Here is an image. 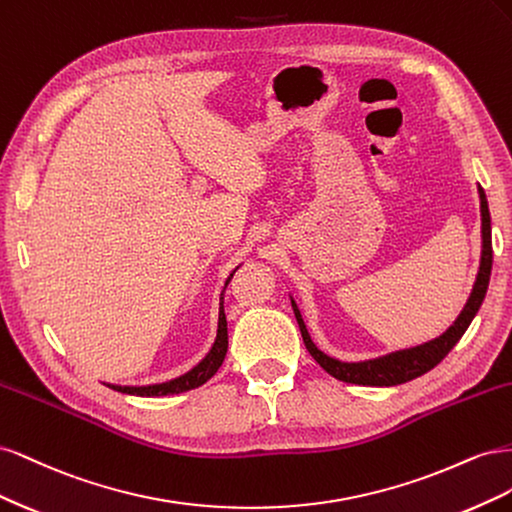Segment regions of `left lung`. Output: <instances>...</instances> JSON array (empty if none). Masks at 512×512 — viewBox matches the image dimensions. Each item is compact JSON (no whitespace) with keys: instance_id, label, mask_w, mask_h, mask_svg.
I'll use <instances>...</instances> for the list:
<instances>
[{"instance_id":"1","label":"left lung","mask_w":512,"mask_h":512,"mask_svg":"<svg viewBox=\"0 0 512 512\" xmlns=\"http://www.w3.org/2000/svg\"><path fill=\"white\" fill-rule=\"evenodd\" d=\"M478 196H480V239H483V250H480V267L474 288L470 292L468 303L463 305L461 314L457 320L448 327L440 337L429 339L425 344H418L412 348L404 350H395L389 354L376 356V359H365V361H339L335 356H329L327 352H322L316 344L312 335H309L305 320L301 316V309L297 301H292L294 316H297L299 329L303 335L305 348L309 354L314 356L318 365L329 371V374L342 382L350 384H363V386H395V384H404L410 382L418 376L427 374L429 369L436 367L444 356L453 350V346L459 342L461 335L468 331L470 322L474 320L476 312L485 301V294L489 288V277H491V265H493V247H491V215H489V205H487V196L485 190L478 185Z\"/></svg>"}]
</instances>
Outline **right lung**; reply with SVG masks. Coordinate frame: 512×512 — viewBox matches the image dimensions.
I'll list each match as a JSON object with an SVG mask.
<instances>
[{
    "label": "right lung",
    "instance_id": "obj_1",
    "mask_svg": "<svg viewBox=\"0 0 512 512\" xmlns=\"http://www.w3.org/2000/svg\"><path fill=\"white\" fill-rule=\"evenodd\" d=\"M235 271H232L228 275V280L224 282V288H222V294H220L218 335H215V342H213L211 350L205 354V359H200L190 371H185V374H181L177 378H170V380L156 382V384H138V386L136 384L132 386V384L104 382L108 389L126 393V395H138V397H162V395H177V393L198 389L200 384H205L211 376H215V371H218L220 365L224 363V356H226V350H228V322H226V314H224V290L230 284Z\"/></svg>",
    "mask_w": 512,
    "mask_h": 512
}]
</instances>
